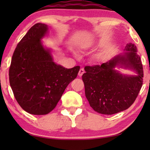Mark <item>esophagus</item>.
<instances>
[{
    "label": "esophagus",
    "instance_id": "34e87169",
    "mask_svg": "<svg viewBox=\"0 0 150 150\" xmlns=\"http://www.w3.org/2000/svg\"><path fill=\"white\" fill-rule=\"evenodd\" d=\"M84 73H85V70H84V69L82 68V69H80L79 71V76L80 77H81Z\"/></svg>",
    "mask_w": 150,
    "mask_h": 150
}]
</instances>
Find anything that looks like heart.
Returning <instances> with one entry per match:
<instances>
[{
	"instance_id": "1",
	"label": "heart",
	"mask_w": 150,
	"mask_h": 150,
	"mask_svg": "<svg viewBox=\"0 0 150 150\" xmlns=\"http://www.w3.org/2000/svg\"><path fill=\"white\" fill-rule=\"evenodd\" d=\"M96 42L95 40H90L89 42H87L83 44V48L84 50H90V49L94 48V46H96ZM74 55L76 57H77L78 54L75 52ZM93 59L94 61H96V62H100V61H101L103 59V54L102 52L96 53V54L93 55Z\"/></svg>"
}]
</instances>
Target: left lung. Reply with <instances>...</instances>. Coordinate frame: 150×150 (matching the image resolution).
Returning <instances> with one entry per match:
<instances>
[{"instance_id": "8db88e82", "label": "left lung", "mask_w": 150, "mask_h": 150, "mask_svg": "<svg viewBox=\"0 0 150 150\" xmlns=\"http://www.w3.org/2000/svg\"><path fill=\"white\" fill-rule=\"evenodd\" d=\"M120 68L134 71L126 75ZM118 69V70H117ZM83 81L85 96L95 111L112 115L126 110L133 104L143 85V70L137 46L129 43L124 52L101 65L86 66Z\"/></svg>"}]
</instances>
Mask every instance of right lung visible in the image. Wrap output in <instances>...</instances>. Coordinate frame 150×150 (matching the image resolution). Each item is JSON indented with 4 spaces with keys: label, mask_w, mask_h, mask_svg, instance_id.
Instances as JSON below:
<instances>
[{
    "label": "right lung",
    "mask_w": 150,
    "mask_h": 150,
    "mask_svg": "<svg viewBox=\"0 0 150 150\" xmlns=\"http://www.w3.org/2000/svg\"><path fill=\"white\" fill-rule=\"evenodd\" d=\"M48 26L37 23L18 43L9 68V83L18 103L28 113L54 109L80 67L67 69L54 61L52 49L43 44Z\"/></svg>",
    "instance_id": "obj_1"
}]
</instances>
